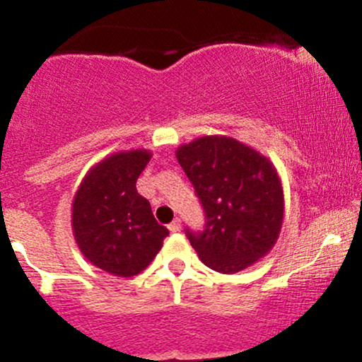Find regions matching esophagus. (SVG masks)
Returning a JSON list of instances; mask_svg holds the SVG:
<instances>
[{"mask_svg": "<svg viewBox=\"0 0 362 362\" xmlns=\"http://www.w3.org/2000/svg\"><path fill=\"white\" fill-rule=\"evenodd\" d=\"M168 230L172 231V233H177V231H180V219H175L173 223H170Z\"/></svg>", "mask_w": 362, "mask_h": 362, "instance_id": "1", "label": "esophagus"}]
</instances>
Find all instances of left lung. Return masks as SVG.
I'll return each instance as SVG.
<instances>
[{
    "label": "left lung",
    "instance_id": "1",
    "mask_svg": "<svg viewBox=\"0 0 362 362\" xmlns=\"http://www.w3.org/2000/svg\"><path fill=\"white\" fill-rule=\"evenodd\" d=\"M175 156L206 213V230L187 238L209 269L242 272L272 250L284 221V190L267 156L230 136H202Z\"/></svg>",
    "mask_w": 362,
    "mask_h": 362
}]
</instances>
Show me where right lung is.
<instances>
[{
  "label": "right lung",
  "mask_w": 362,
  "mask_h": 362,
  "mask_svg": "<svg viewBox=\"0 0 362 362\" xmlns=\"http://www.w3.org/2000/svg\"><path fill=\"white\" fill-rule=\"evenodd\" d=\"M149 149H122L95 163L74 192V242L95 267L117 277L138 276L163 247L168 230L156 223L136 182Z\"/></svg>",
  "instance_id": "obj_1"
}]
</instances>
